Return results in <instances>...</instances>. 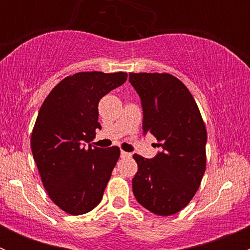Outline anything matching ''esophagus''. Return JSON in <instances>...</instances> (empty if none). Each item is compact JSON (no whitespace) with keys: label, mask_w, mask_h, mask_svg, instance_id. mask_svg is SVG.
I'll return each instance as SVG.
<instances>
[{"label":"esophagus","mask_w":250,"mask_h":250,"mask_svg":"<svg viewBox=\"0 0 250 250\" xmlns=\"http://www.w3.org/2000/svg\"><path fill=\"white\" fill-rule=\"evenodd\" d=\"M132 156V153L130 152H125V151H121V157L122 158H128Z\"/></svg>","instance_id":"1"}]
</instances>
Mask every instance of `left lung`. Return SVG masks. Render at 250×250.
<instances>
[{"label": "left lung", "mask_w": 250, "mask_h": 250, "mask_svg": "<svg viewBox=\"0 0 250 250\" xmlns=\"http://www.w3.org/2000/svg\"><path fill=\"white\" fill-rule=\"evenodd\" d=\"M143 107V133H151L162 151L152 158L134 155L135 200L156 215L185 208L206 172L207 130L195 99L169 74H129Z\"/></svg>", "instance_id": "8db88e82"}]
</instances>
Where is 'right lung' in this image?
Listing matches in <instances>:
<instances>
[{
  "instance_id": "right-lung-1",
  "label": "right lung",
  "mask_w": 250,
  "mask_h": 250,
  "mask_svg": "<svg viewBox=\"0 0 250 250\" xmlns=\"http://www.w3.org/2000/svg\"><path fill=\"white\" fill-rule=\"evenodd\" d=\"M127 80L125 72H78L58 83L40 109L31 150L50 200L71 215L102 201L120 148H92L100 99ZM88 144V147L85 146Z\"/></svg>"
}]
</instances>
